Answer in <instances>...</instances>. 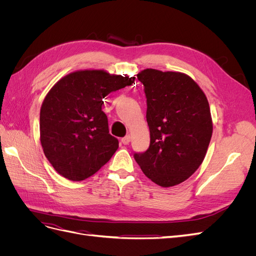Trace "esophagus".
Instances as JSON below:
<instances>
[{"instance_id":"1","label":"esophagus","mask_w":256,"mask_h":256,"mask_svg":"<svg viewBox=\"0 0 256 256\" xmlns=\"http://www.w3.org/2000/svg\"><path fill=\"white\" fill-rule=\"evenodd\" d=\"M130 136L128 134V136H124L122 138V143L124 144V145H127V144H129V142H130Z\"/></svg>"}]
</instances>
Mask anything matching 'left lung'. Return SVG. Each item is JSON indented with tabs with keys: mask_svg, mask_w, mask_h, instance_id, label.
<instances>
[{
	"mask_svg": "<svg viewBox=\"0 0 256 256\" xmlns=\"http://www.w3.org/2000/svg\"><path fill=\"white\" fill-rule=\"evenodd\" d=\"M150 144L134 159L143 173L161 187L178 184L202 164L212 134V120L204 92L189 76L144 69Z\"/></svg>",
	"mask_w": 256,
	"mask_h": 256,
	"instance_id": "obj_1",
	"label": "left lung"
}]
</instances>
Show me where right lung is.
Segmentation results:
<instances>
[{"mask_svg": "<svg viewBox=\"0 0 256 256\" xmlns=\"http://www.w3.org/2000/svg\"><path fill=\"white\" fill-rule=\"evenodd\" d=\"M134 76L79 70L58 81L40 109V143L52 166L69 180L94 175L118 148L102 110L104 98L134 82Z\"/></svg>", "mask_w": 256, "mask_h": 256, "instance_id": "right-lung-1", "label": "right lung"}]
</instances>
